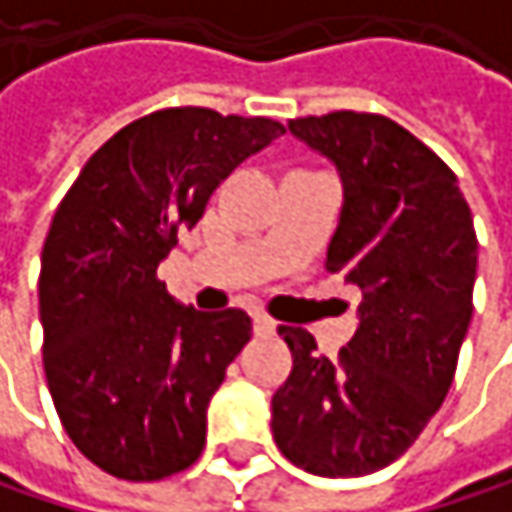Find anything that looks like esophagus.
<instances>
[{"label": "esophagus", "instance_id": "1", "mask_svg": "<svg viewBox=\"0 0 512 512\" xmlns=\"http://www.w3.org/2000/svg\"><path fill=\"white\" fill-rule=\"evenodd\" d=\"M252 317H255V332H257V335H275V323H272V320H269L266 314L255 311Z\"/></svg>", "mask_w": 512, "mask_h": 512}]
</instances>
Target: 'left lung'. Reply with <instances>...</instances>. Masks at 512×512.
Returning <instances> with one entry per match:
<instances>
[{"label": "left lung", "instance_id": "obj_1", "mask_svg": "<svg viewBox=\"0 0 512 512\" xmlns=\"http://www.w3.org/2000/svg\"><path fill=\"white\" fill-rule=\"evenodd\" d=\"M287 127L338 168L344 204L326 269L356 284L361 305L338 358L299 326L278 329L293 370L272 394V439L311 474L361 477L412 448L454 382L474 222L454 171L391 118L332 112Z\"/></svg>", "mask_w": 512, "mask_h": 512}]
</instances>
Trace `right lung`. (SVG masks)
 <instances>
[{
    "label": "right lung",
    "mask_w": 512,
    "mask_h": 512,
    "mask_svg": "<svg viewBox=\"0 0 512 512\" xmlns=\"http://www.w3.org/2000/svg\"><path fill=\"white\" fill-rule=\"evenodd\" d=\"M278 136L269 118L162 109L115 133L55 210L38 281L47 385L73 445L112 477L162 480L204 451L210 397L252 317L180 305L156 266Z\"/></svg>",
    "instance_id": "right-lung-1"
}]
</instances>
